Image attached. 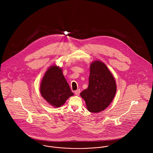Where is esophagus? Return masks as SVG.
Listing matches in <instances>:
<instances>
[{
  "instance_id": "34e87169",
  "label": "esophagus",
  "mask_w": 153,
  "mask_h": 153,
  "mask_svg": "<svg viewBox=\"0 0 153 153\" xmlns=\"http://www.w3.org/2000/svg\"><path fill=\"white\" fill-rule=\"evenodd\" d=\"M80 89H77V90H76V91H75V92H74V93H75V94L76 95H79V94H80Z\"/></svg>"
}]
</instances>
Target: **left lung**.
<instances>
[{
	"label": "left lung",
	"mask_w": 153,
	"mask_h": 153,
	"mask_svg": "<svg viewBox=\"0 0 153 153\" xmlns=\"http://www.w3.org/2000/svg\"><path fill=\"white\" fill-rule=\"evenodd\" d=\"M116 83L107 66L96 61L90 66L89 85L81 92L87 109L91 112H99L108 107L116 93Z\"/></svg>",
	"instance_id": "1"
}]
</instances>
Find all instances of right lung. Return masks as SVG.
Wrapping results in <instances>:
<instances>
[{"instance_id":"obj_1","label":"right lung","mask_w":153,"mask_h":153,"mask_svg":"<svg viewBox=\"0 0 153 153\" xmlns=\"http://www.w3.org/2000/svg\"><path fill=\"white\" fill-rule=\"evenodd\" d=\"M40 88L44 99L55 107L62 106L69 97L74 95L61 68L56 65L51 66L46 72Z\"/></svg>"}]
</instances>
